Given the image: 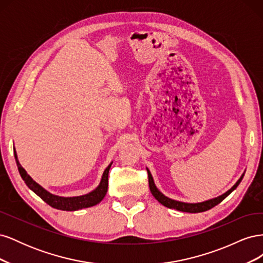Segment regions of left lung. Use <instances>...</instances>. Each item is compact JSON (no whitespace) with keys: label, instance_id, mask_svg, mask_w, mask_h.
<instances>
[{"label":"left lung","instance_id":"1","mask_svg":"<svg viewBox=\"0 0 263 263\" xmlns=\"http://www.w3.org/2000/svg\"><path fill=\"white\" fill-rule=\"evenodd\" d=\"M147 172H148V180H149V189H150V192L155 196L156 200L161 203L163 206L168 209H173V210H177V211H181V212H186V213H201V212H205V211H209L211 209H213L214 206H216L217 204H219L222 200H224L225 197H227L230 193L233 192V191L239 185V183L241 182L243 176H245V172L241 174V177L239 178L235 184L232 186V189H229L227 192H225L224 194H221L217 197H214L211 198V200L208 201H204V202H200V203H185V202H181V201H177V200H173V198H170L168 196H165L161 191H159V189L156 186L155 184V181L153 176H151V172L149 171L148 168Z\"/></svg>","mask_w":263,"mask_h":263}]
</instances>
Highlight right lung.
Listing matches in <instances>:
<instances>
[{
    "instance_id": "obj_1",
    "label": "right lung",
    "mask_w": 263,
    "mask_h": 263,
    "mask_svg": "<svg viewBox=\"0 0 263 263\" xmlns=\"http://www.w3.org/2000/svg\"><path fill=\"white\" fill-rule=\"evenodd\" d=\"M14 157H15V160H16V164H17L21 177L24 180V182L26 183V185L33 191L35 194H37L39 197H41L44 202L50 205L53 209L61 210V211H70V212L87 209V208H91V206L99 204L106 195L107 186H108V171L113 162H110L107 165V168L102 174L100 184L93 191H91L90 193L79 195V196H59L48 192L46 189H44L42 185H39L37 182H35L33 179H31L30 176H28L26 170L23 168L18 161L17 154L15 148H14Z\"/></svg>"
}]
</instances>
